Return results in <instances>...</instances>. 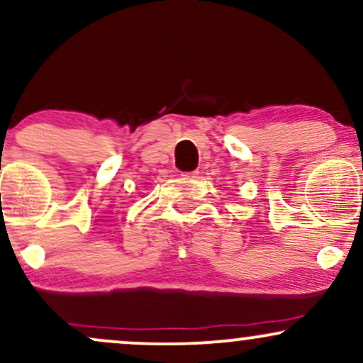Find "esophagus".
Wrapping results in <instances>:
<instances>
[{"label": "esophagus", "mask_w": 363, "mask_h": 363, "mask_svg": "<svg viewBox=\"0 0 363 363\" xmlns=\"http://www.w3.org/2000/svg\"><path fill=\"white\" fill-rule=\"evenodd\" d=\"M181 176H182V179H187V181H193V179H198L199 172L198 170H191V172H182Z\"/></svg>", "instance_id": "1"}]
</instances>
